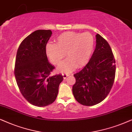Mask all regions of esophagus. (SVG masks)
Returning a JSON list of instances; mask_svg holds the SVG:
<instances>
[{
    "label": "esophagus",
    "mask_w": 132,
    "mask_h": 132,
    "mask_svg": "<svg viewBox=\"0 0 132 132\" xmlns=\"http://www.w3.org/2000/svg\"><path fill=\"white\" fill-rule=\"evenodd\" d=\"M62 75H63V78H64V79H65V78H66V77H67L69 75H68V74H66V73H62Z\"/></svg>",
    "instance_id": "34e87169"
}]
</instances>
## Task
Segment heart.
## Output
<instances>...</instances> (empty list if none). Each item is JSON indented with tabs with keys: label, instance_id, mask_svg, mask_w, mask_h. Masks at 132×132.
Wrapping results in <instances>:
<instances>
[{
	"label": "heart",
	"instance_id": "obj_1",
	"mask_svg": "<svg viewBox=\"0 0 132 132\" xmlns=\"http://www.w3.org/2000/svg\"><path fill=\"white\" fill-rule=\"evenodd\" d=\"M55 44L48 43L46 55L51 62L59 65L66 54L68 59L57 68V71L69 73L81 68L89 62L94 48V38L90 33L68 31L61 33L55 39Z\"/></svg>",
	"mask_w": 132,
	"mask_h": 132
}]
</instances>
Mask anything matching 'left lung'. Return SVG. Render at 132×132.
<instances>
[{
    "label": "left lung",
    "instance_id": "8db88e82",
    "mask_svg": "<svg viewBox=\"0 0 132 132\" xmlns=\"http://www.w3.org/2000/svg\"><path fill=\"white\" fill-rule=\"evenodd\" d=\"M116 65L113 52L108 42L96 35V47L85 67L73 75L75 83L72 92L81 104H97L108 96L115 77Z\"/></svg>",
    "mask_w": 132,
    "mask_h": 132
}]
</instances>
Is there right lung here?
<instances>
[{
    "mask_svg": "<svg viewBox=\"0 0 132 132\" xmlns=\"http://www.w3.org/2000/svg\"><path fill=\"white\" fill-rule=\"evenodd\" d=\"M51 30H37L23 40L17 52L14 75L19 90L31 104L45 107L57 98L61 75H51L54 66L48 62L46 46Z\"/></svg>",
    "mask_w": 132,
    "mask_h": 132,
    "instance_id": "1",
    "label": "right lung"
}]
</instances>
